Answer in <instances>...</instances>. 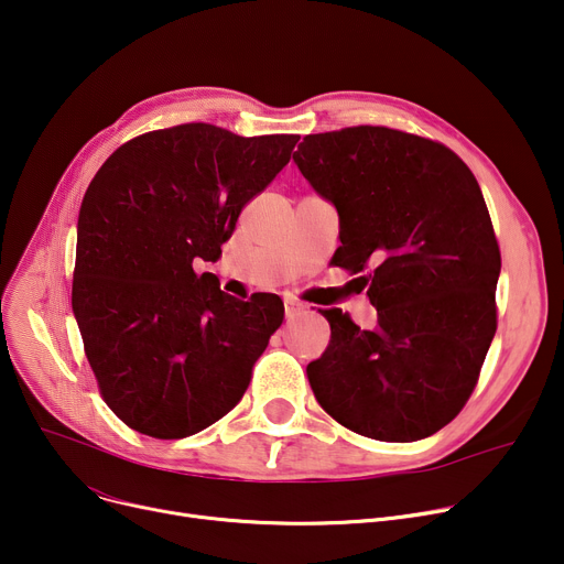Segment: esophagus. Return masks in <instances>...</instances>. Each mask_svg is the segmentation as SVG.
<instances>
[{
  "instance_id": "esophagus-1",
  "label": "esophagus",
  "mask_w": 564,
  "mask_h": 564,
  "mask_svg": "<svg viewBox=\"0 0 564 564\" xmlns=\"http://www.w3.org/2000/svg\"><path fill=\"white\" fill-rule=\"evenodd\" d=\"M306 308L300 304V302H294V300H285V319H294L297 315H302Z\"/></svg>"
}]
</instances>
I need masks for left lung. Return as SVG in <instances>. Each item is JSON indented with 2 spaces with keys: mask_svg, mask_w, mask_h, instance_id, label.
Wrapping results in <instances>:
<instances>
[{
  "mask_svg": "<svg viewBox=\"0 0 564 564\" xmlns=\"http://www.w3.org/2000/svg\"><path fill=\"white\" fill-rule=\"evenodd\" d=\"M340 219L338 267L364 272L377 327L319 311L332 340L306 368L347 430L409 443L448 425L496 334L500 251L480 185L443 143L359 126L308 134L292 155Z\"/></svg>",
  "mask_w": 564,
  "mask_h": 564,
  "instance_id": "obj_1",
  "label": "left lung"
}]
</instances>
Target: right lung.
<instances>
[{
  "instance_id": "1",
  "label": "right lung",
  "mask_w": 564,
  "mask_h": 564,
  "mask_svg": "<svg viewBox=\"0 0 564 564\" xmlns=\"http://www.w3.org/2000/svg\"><path fill=\"white\" fill-rule=\"evenodd\" d=\"M297 141L185 123L123 143L88 185L73 313L100 393L128 427L185 438L242 400L283 302L235 300L194 262L221 256L242 207Z\"/></svg>"
}]
</instances>
